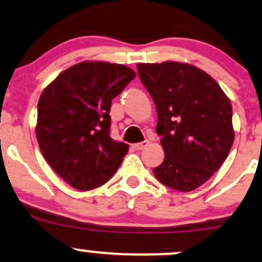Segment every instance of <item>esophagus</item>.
<instances>
[{"label": "esophagus", "instance_id": "1", "mask_svg": "<svg viewBox=\"0 0 262 262\" xmlns=\"http://www.w3.org/2000/svg\"><path fill=\"white\" fill-rule=\"evenodd\" d=\"M146 145H149V141L148 140H144V141H141V143L133 144V149L134 150H141V149L145 148Z\"/></svg>", "mask_w": 262, "mask_h": 262}]
</instances>
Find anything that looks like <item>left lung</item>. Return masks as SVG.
Returning a JSON list of instances; mask_svg holds the SVG:
<instances>
[{"mask_svg": "<svg viewBox=\"0 0 262 262\" xmlns=\"http://www.w3.org/2000/svg\"><path fill=\"white\" fill-rule=\"evenodd\" d=\"M137 68L158 110L156 133L165 152L154 175L176 191H193L222 166L233 145L230 100L193 65L140 62Z\"/></svg>", "mask_w": 262, "mask_h": 262, "instance_id": "8db88e82", "label": "left lung"}]
</instances>
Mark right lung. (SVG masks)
<instances>
[{
	"mask_svg": "<svg viewBox=\"0 0 262 262\" xmlns=\"http://www.w3.org/2000/svg\"><path fill=\"white\" fill-rule=\"evenodd\" d=\"M134 77L128 66L82 61L41 92L35 127L39 148L71 187H100L122 164L129 145L110 137V111L113 98Z\"/></svg>",
	"mask_w": 262,
	"mask_h": 262,
	"instance_id": "1",
	"label": "right lung"
}]
</instances>
